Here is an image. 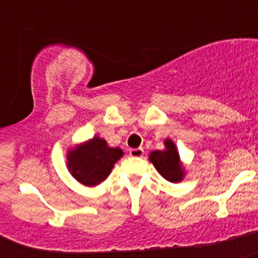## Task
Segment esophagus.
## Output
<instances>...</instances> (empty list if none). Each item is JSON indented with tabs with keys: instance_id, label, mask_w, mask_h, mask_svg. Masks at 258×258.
<instances>
[{
	"instance_id": "obj_1",
	"label": "esophagus",
	"mask_w": 258,
	"mask_h": 258,
	"mask_svg": "<svg viewBox=\"0 0 258 258\" xmlns=\"http://www.w3.org/2000/svg\"><path fill=\"white\" fill-rule=\"evenodd\" d=\"M143 154H145V151H143V149H132L129 150V155H131L132 157H142Z\"/></svg>"
}]
</instances>
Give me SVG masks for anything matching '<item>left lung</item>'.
<instances>
[{
  "instance_id": "left-lung-1",
  "label": "left lung",
  "mask_w": 258,
  "mask_h": 258,
  "mask_svg": "<svg viewBox=\"0 0 258 258\" xmlns=\"http://www.w3.org/2000/svg\"><path fill=\"white\" fill-rule=\"evenodd\" d=\"M149 159L166 181L173 183L183 181L186 168L181 161L177 146L170 138L164 140V150H155L150 154Z\"/></svg>"
}]
</instances>
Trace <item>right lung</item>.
<instances>
[{
    "label": "right lung",
    "instance_id": "right-lung-1",
    "mask_svg": "<svg viewBox=\"0 0 258 258\" xmlns=\"http://www.w3.org/2000/svg\"><path fill=\"white\" fill-rule=\"evenodd\" d=\"M122 155L120 147H111L104 138L94 136L68 150L67 169L80 183L94 187L107 179Z\"/></svg>",
    "mask_w": 258,
    "mask_h": 258
}]
</instances>
